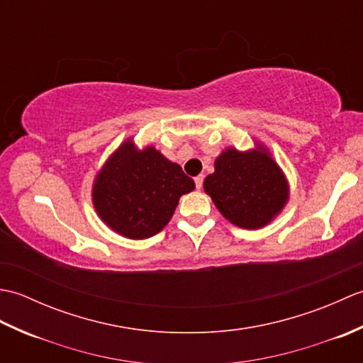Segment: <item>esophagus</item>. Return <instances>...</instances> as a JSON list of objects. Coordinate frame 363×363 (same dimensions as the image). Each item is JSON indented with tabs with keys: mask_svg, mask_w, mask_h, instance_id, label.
Wrapping results in <instances>:
<instances>
[{
	"mask_svg": "<svg viewBox=\"0 0 363 363\" xmlns=\"http://www.w3.org/2000/svg\"><path fill=\"white\" fill-rule=\"evenodd\" d=\"M203 181H204V176H203V174H199V176L195 177V186H196L198 190L203 187Z\"/></svg>",
	"mask_w": 363,
	"mask_h": 363,
	"instance_id": "34e87169",
	"label": "esophagus"
}]
</instances>
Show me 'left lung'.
<instances>
[{
	"instance_id": "1",
	"label": "left lung",
	"mask_w": 363,
	"mask_h": 363,
	"mask_svg": "<svg viewBox=\"0 0 363 363\" xmlns=\"http://www.w3.org/2000/svg\"><path fill=\"white\" fill-rule=\"evenodd\" d=\"M204 191L233 225L260 229L273 221L289 201V182L262 145L250 151L228 148L204 179Z\"/></svg>"
}]
</instances>
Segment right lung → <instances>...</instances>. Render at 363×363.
<instances>
[{
    "instance_id": "right-lung-1",
    "label": "right lung",
    "mask_w": 363,
    "mask_h": 363,
    "mask_svg": "<svg viewBox=\"0 0 363 363\" xmlns=\"http://www.w3.org/2000/svg\"><path fill=\"white\" fill-rule=\"evenodd\" d=\"M195 182L154 146L137 150L129 138L99 169L91 199L95 211L115 233L142 240L172 220L179 198Z\"/></svg>"
}]
</instances>
